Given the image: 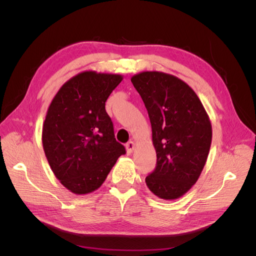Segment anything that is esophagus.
I'll list each match as a JSON object with an SVG mask.
<instances>
[{
	"mask_svg": "<svg viewBox=\"0 0 256 256\" xmlns=\"http://www.w3.org/2000/svg\"><path fill=\"white\" fill-rule=\"evenodd\" d=\"M126 150H127V154H131L134 152V142L130 141L126 144Z\"/></svg>",
	"mask_w": 256,
	"mask_h": 256,
	"instance_id": "esophagus-1",
	"label": "esophagus"
}]
</instances>
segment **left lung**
I'll use <instances>...</instances> for the list:
<instances>
[{"label": "left lung", "mask_w": 256, "mask_h": 256, "mask_svg": "<svg viewBox=\"0 0 256 256\" xmlns=\"http://www.w3.org/2000/svg\"><path fill=\"white\" fill-rule=\"evenodd\" d=\"M131 82L148 112L157 154L146 186L162 200L180 198L205 166L212 138L210 120L196 92L173 74L142 72Z\"/></svg>", "instance_id": "obj_1"}]
</instances>
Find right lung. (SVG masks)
Masks as SVG:
<instances>
[{
	"instance_id": "obj_1",
	"label": "right lung",
	"mask_w": 256,
	"mask_h": 256,
	"mask_svg": "<svg viewBox=\"0 0 256 256\" xmlns=\"http://www.w3.org/2000/svg\"><path fill=\"white\" fill-rule=\"evenodd\" d=\"M124 76L85 70L66 81L48 108L42 147L53 174L74 194L100 188L125 147L115 140L106 102Z\"/></svg>"
}]
</instances>
